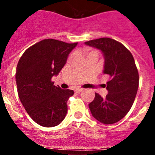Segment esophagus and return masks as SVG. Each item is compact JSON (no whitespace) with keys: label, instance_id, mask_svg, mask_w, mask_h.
Here are the masks:
<instances>
[{"label":"esophagus","instance_id":"obj_1","mask_svg":"<svg viewBox=\"0 0 155 155\" xmlns=\"http://www.w3.org/2000/svg\"><path fill=\"white\" fill-rule=\"evenodd\" d=\"M82 91H83V89H81V88H78V89L75 90V92L78 93V94H79V93L81 92Z\"/></svg>","mask_w":155,"mask_h":155}]
</instances>
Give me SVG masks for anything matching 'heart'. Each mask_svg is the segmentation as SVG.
Returning <instances> with one entry per match:
<instances>
[{
  "label": "heart",
  "instance_id": "b5f03b06",
  "mask_svg": "<svg viewBox=\"0 0 155 155\" xmlns=\"http://www.w3.org/2000/svg\"><path fill=\"white\" fill-rule=\"evenodd\" d=\"M87 56L91 55V54H96V55H98V53H97L96 51H88V50H87Z\"/></svg>",
  "mask_w": 155,
  "mask_h": 155
}]
</instances>
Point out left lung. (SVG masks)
<instances>
[{"instance_id": "obj_1", "label": "left lung", "mask_w": 155, "mask_h": 155, "mask_svg": "<svg viewBox=\"0 0 155 155\" xmlns=\"http://www.w3.org/2000/svg\"><path fill=\"white\" fill-rule=\"evenodd\" d=\"M100 50L104 57L103 74L109 76L105 98L95 93L88 104L91 115L104 124L117 123L128 113L134 102L139 74L133 55L120 42L110 38H100L84 42Z\"/></svg>"}]
</instances>
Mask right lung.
Returning <instances> with one entry per match:
<instances>
[{
    "label": "right lung",
    "mask_w": 155,
    "mask_h": 155,
    "mask_svg": "<svg viewBox=\"0 0 155 155\" xmlns=\"http://www.w3.org/2000/svg\"><path fill=\"white\" fill-rule=\"evenodd\" d=\"M77 45L78 42L44 39L27 49L18 63L15 80L18 97L39 125L56 127L65 118L67 102L74 91L57 87L51 79L61 72Z\"/></svg>",
    "instance_id": "1"
}]
</instances>
